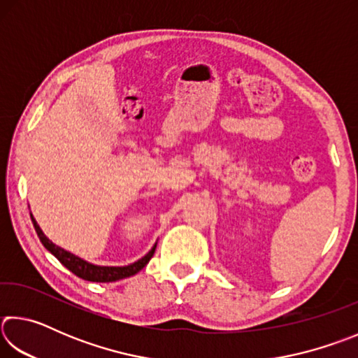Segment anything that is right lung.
<instances>
[{"instance_id": "obj_1", "label": "right lung", "mask_w": 358, "mask_h": 358, "mask_svg": "<svg viewBox=\"0 0 358 358\" xmlns=\"http://www.w3.org/2000/svg\"><path fill=\"white\" fill-rule=\"evenodd\" d=\"M31 221L34 224L36 234H38V237L42 241V245H44L47 250L50 251L53 256H55L59 262L66 266V268L71 270L76 276L82 278V280H87V281L112 282V281H118V280H123V278H129L132 275H136L150 262V259L153 257L155 250H156V245H155L153 250H151L147 256L128 266H98V265L85 262V260H82L80 257H76L74 254H71L68 251L62 250V248L53 245L52 241L48 240L44 234H42V230L38 226V222H36L33 215H31Z\"/></svg>"}]
</instances>
